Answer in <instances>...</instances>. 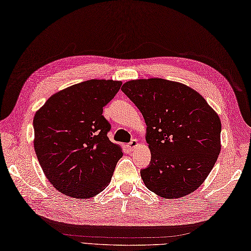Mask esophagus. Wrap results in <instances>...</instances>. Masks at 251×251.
I'll return each instance as SVG.
<instances>
[{
    "label": "esophagus",
    "mask_w": 251,
    "mask_h": 251,
    "mask_svg": "<svg viewBox=\"0 0 251 251\" xmlns=\"http://www.w3.org/2000/svg\"><path fill=\"white\" fill-rule=\"evenodd\" d=\"M137 145H139V142H137L135 139H133V140H131V142L129 143V144H127V146H129V148L130 150H135V148L137 147Z\"/></svg>",
    "instance_id": "esophagus-1"
}]
</instances>
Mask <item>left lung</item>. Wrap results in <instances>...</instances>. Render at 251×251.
<instances>
[{
  "instance_id": "obj_1",
  "label": "left lung",
  "mask_w": 251,
  "mask_h": 251,
  "mask_svg": "<svg viewBox=\"0 0 251 251\" xmlns=\"http://www.w3.org/2000/svg\"><path fill=\"white\" fill-rule=\"evenodd\" d=\"M147 126L151 159L141 176L148 190L180 198L206 180L221 151V121L188 86L165 79L127 81L121 88Z\"/></svg>"
}]
</instances>
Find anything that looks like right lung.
I'll return each mask as SVG.
<instances>
[{"label": "right lung", "instance_id": "add662e5", "mask_svg": "<svg viewBox=\"0 0 251 251\" xmlns=\"http://www.w3.org/2000/svg\"><path fill=\"white\" fill-rule=\"evenodd\" d=\"M120 81L89 80L52 95L33 118L34 151L56 190L74 198H91L111 180L121 148L108 139L103 108Z\"/></svg>", "mask_w": 251, "mask_h": 251}]
</instances>
